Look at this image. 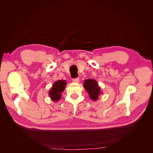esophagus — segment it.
I'll return each mask as SVG.
<instances>
[{
  "label": "esophagus",
  "mask_w": 153,
  "mask_h": 153,
  "mask_svg": "<svg viewBox=\"0 0 153 153\" xmlns=\"http://www.w3.org/2000/svg\"><path fill=\"white\" fill-rule=\"evenodd\" d=\"M72 82L74 83H79V78H78V77H77V78H74L72 79Z\"/></svg>",
  "instance_id": "34e87169"
}]
</instances>
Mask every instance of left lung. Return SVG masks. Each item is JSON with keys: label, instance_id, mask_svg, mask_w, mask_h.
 I'll use <instances>...</instances> for the list:
<instances>
[{"label": "left lung", "instance_id": "obj_1", "mask_svg": "<svg viewBox=\"0 0 153 153\" xmlns=\"http://www.w3.org/2000/svg\"><path fill=\"white\" fill-rule=\"evenodd\" d=\"M84 88L89 93V96L93 101H96L98 100L100 94H102V92L100 90L97 82L95 79H88L84 81L83 83Z\"/></svg>", "mask_w": 153, "mask_h": 153}]
</instances>
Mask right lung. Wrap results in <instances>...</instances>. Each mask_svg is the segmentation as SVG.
Here are the masks:
<instances>
[{
    "instance_id": "right-lung-1",
    "label": "right lung",
    "mask_w": 153,
    "mask_h": 153,
    "mask_svg": "<svg viewBox=\"0 0 153 153\" xmlns=\"http://www.w3.org/2000/svg\"><path fill=\"white\" fill-rule=\"evenodd\" d=\"M66 85V81L58 80L55 82L48 93L51 100L54 102L58 101L62 97V93L64 91Z\"/></svg>"
}]
</instances>
